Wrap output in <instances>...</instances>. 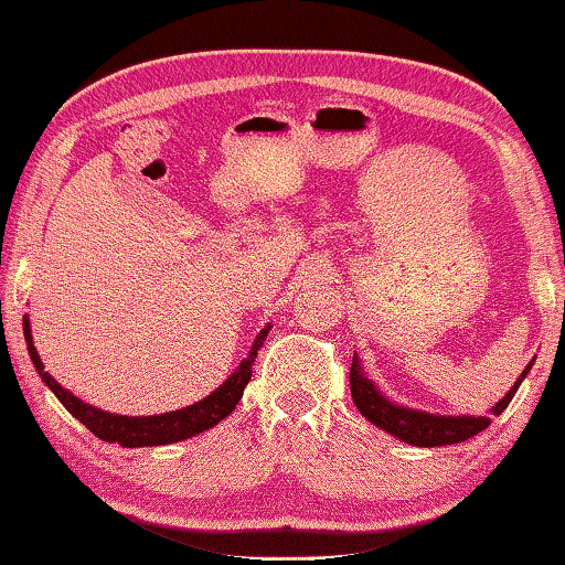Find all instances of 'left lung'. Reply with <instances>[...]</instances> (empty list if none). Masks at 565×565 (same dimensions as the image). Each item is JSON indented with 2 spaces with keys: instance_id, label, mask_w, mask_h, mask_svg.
<instances>
[{
  "instance_id": "obj_1",
  "label": "left lung",
  "mask_w": 565,
  "mask_h": 565,
  "mask_svg": "<svg viewBox=\"0 0 565 565\" xmlns=\"http://www.w3.org/2000/svg\"><path fill=\"white\" fill-rule=\"evenodd\" d=\"M531 372V364L525 366V372L518 377L513 384V390L492 407V415H500L510 399L515 397L518 387L525 374ZM349 384H352V399L356 409L370 419L372 425L382 427L384 433L399 437L409 445L417 447H440V445H455V443H465L470 437H476L482 429H488L492 417H445V415H429V412H417V409H407L399 405H392L390 399H384L374 384L362 377L360 364H356V356L352 360V366H349Z\"/></svg>"
}]
</instances>
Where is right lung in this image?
<instances>
[{"mask_svg":"<svg viewBox=\"0 0 565 565\" xmlns=\"http://www.w3.org/2000/svg\"><path fill=\"white\" fill-rule=\"evenodd\" d=\"M268 334V327L256 337L254 347L244 362H241L238 370L231 374V377L221 384V387L213 392L195 405L185 407V409H175V412H166V415H153V417H122V415H110V412H103L97 407L85 405L83 399H77L73 392L62 390L60 384L52 380L50 372H44V366L40 362L38 349L32 344V334H30V319L24 317V339H26V349H30V356L34 366H38L40 377L44 384L55 392V397L67 407L70 415H75L79 423H83L89 433L100 437L105 443H118L122 447H150V445H168V443H178L185 440V437H193L209 429L213 425H218L223 417H228L231 412L236 409L238 399L244 397V390L250 380V364L256 360L258 347L264 344V339Z\"/></svg>","mask_w":565,"mask_h":565,"instance_id":"obj_1","label":"right lung"}]
</instances>
